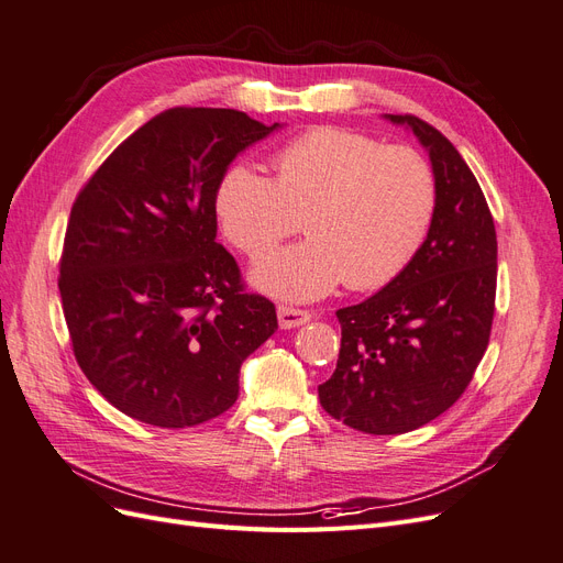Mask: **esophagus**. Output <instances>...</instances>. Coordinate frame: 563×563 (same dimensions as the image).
Listing matches in <instances>:
<instances>
[{"mask_svg": "<svg viewBox=\"0 0 563 563\" xmlns=\"http://www.w3.org/2000/svg\"><path fill=\"white\" fill-rule=\"evenodd\" d=\"M277 317H279V327L282 329H298V327H302V323L312 321V312L286 308V305H279Z\"/></svg>", "mask_w": 563, "mask_h": 563, "instance_id": "34e87169", "label": "esophagus"}]
</instances>
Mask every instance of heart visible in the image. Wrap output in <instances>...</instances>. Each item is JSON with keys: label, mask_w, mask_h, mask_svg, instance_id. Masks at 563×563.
Here are the masks:
<instances>
[{"label": "heart", "mask_w": 563, "mask_h": 563, "mask_svg": "<svg viewBox=\"0 0 563 563\" xmlns=\"http://www.w3.org/2000/svg\"><path fill=\"white\" fill-rule=\"evenodd\" d=\"M272 172L269 180L234 162L213 195L220 230L249 258L296 232L302 218L308 240L272 251L251 269V284L267 296L308 302L340 282L380 288L416 258L432 225L434 176L411 147L319 126L282 145Z\"/></svg>", "instance_id": "heart-1"}]
</instances>
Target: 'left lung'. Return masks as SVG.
I'll return each instance as SVG.
<instances>
[{
  "label": "left lung",
  "mask_w": 563,
  "mask_h": 563,
  "mask_svg": "<svg viewBox=\"0 0 563 563\" xmlns=\"http://www.w3.org/2000/svg\"><path fill=\"white\" fill-rule=\"evenodd\" d=\"M406 126L432 164L437 203L428 236L397 279L338 310L340 354L319 385L323 411L366 434H404L451 408L488 345L496 308L498 242L479 183L434 126Z\"/></svg>",
  "instance_id": "left-lung-1"
}]
</instances>
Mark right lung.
<instances>
[{
  "mask_svg": "<svg viewBox=\"0 0 563 563\" xmlns=\"http://www.w3.org/2000/svg\"><path fill=\"white\" fill-rule=\"evenodd\" d=\"M282 124L225 108L150 119L84 185L65 232L60 300L84 376L114 408L192 428L236 401L240 368L277 331L216 242V185Z\"/></svg>",
  "mask_w": 563,
  "mask_h": 563,
  "instance_id": "1",
  "label": "right lung"
}]
</instances>
